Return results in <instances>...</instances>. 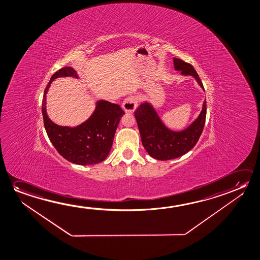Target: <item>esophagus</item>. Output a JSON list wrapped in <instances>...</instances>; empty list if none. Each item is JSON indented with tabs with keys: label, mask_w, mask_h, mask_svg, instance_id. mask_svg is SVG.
<instances>
[{
	"label": "esophagus",
	"mask_w": 260,
	"mask_h": 260,
	"mask_svg": "<svg viewBox=\"0 0 260 260\" xmlns=\"http://www.w3.org/2000/svg\"><path fill=\"white\" fill-rule=\"evenodd\" d=\"M137 105H138V99L136 96L131 95L124 99V102L122 104V107L125 113L132 114L136 110Z\"/></svg>",
	"instance_id": "esophagus-1"
}]
</instances>
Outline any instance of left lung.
<instances>
[{
  "mask_svg": "<svg viewBox=\"0 0 260 260\" xmlns=\"http://www.w3.org/2000/svg\"><path fill=\"white\" fill-rule=\"evenodd\" d=\"M173 65L174 70L181 71L182 76L193 77L204 90L199 75L190 64L173 58ZM206 111V100H204L198 117L183 130L173 131L164 124L152 104H141L135 111V116L144 149L150 156L160 161L175 159L188 153L197 144L202 135Z\"/></svg>",
  "mask_w": 260,
  "mask_h": 260,
  "instance_id": "left-lung-1",
  "label": "left lung"
}]
</instances>
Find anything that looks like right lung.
<instances>
[{
  "label": "right lung",
  "mask_w": 260,
  "mask_h": 260,
  "mask_svg": "<svg viewBox=\"0 0 260 260\" xmlns=\"http://www.w3.org/2000/svg\"><path fill=\"white\" fill-rule=\"evenodd\" d=\"M61 77L79 79L76 70L71 67H64L52 75L42 100V116L47 135L58 153L70 162L79 165L99 164L107 158L111 150L116 128L124 112L116 104L99 100L89 118L78 126L55 124L47 115L46 95L54 79Z\"/></svg>",
  "instance_id": "right-lung-1"
}]
</instances>
